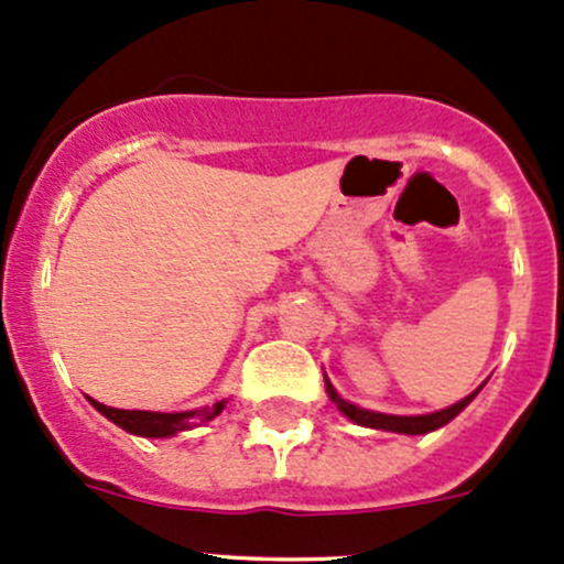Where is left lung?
Here are the masks:
<instances>
[{
  "label": "left lung",
  "instance_id": "1",
  "mask_svg": "<svg viewBox=\"0 0 564 564\" xmlns=\"http://www.w3.org/2000/svg\"><path fill=\"white\" fill-rule=\"evenodd\" d=\"M324 383H327V394L329 400L335 402L337 411L343 413V416L351 419L354 424L359 426H370V430H383V432H400V435H426V432H435L441 430V426H446L452 422L454 416H459L462 411H465L467 405H470L473 400H476L478 391L484 389V383L478 387L476 391H470V394L465 397V400L454 402V405L443 408V411H435V413H422V416H394V413H378V411H367V408H359L354 405V402L343 400L340 394H337V389L332 387V381L327 376H324Z\"/></svg>",
  "mask_w": 564,
  "mask_h": 564
}]
</instances>
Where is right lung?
<instances>
[{
	"instance_id": "add662e5",
	"label": "right lung",
	"mask_w": 564,
	"mask_h": 564,
	"mask_svg": "<svg viewBox=\"0 0 564 564\" xmlns=\"http://www.w3.org/2000/svg\"><path fill=\"white\" fill-rule=\"evenodd\" d=\"M88 402H91V405L97 408V411L102 413L105 419H110L112 424L121 426V430H127L129 435L173 437V435H177V432H186V430H192V426L205 424V422H210V419H216L218 413L227 408L229 400H218V402H213V405L197 408V411H181V413L121 411V408L102 405V402L91 400V397H88Z\"/></svg>"
}]
</instances>
